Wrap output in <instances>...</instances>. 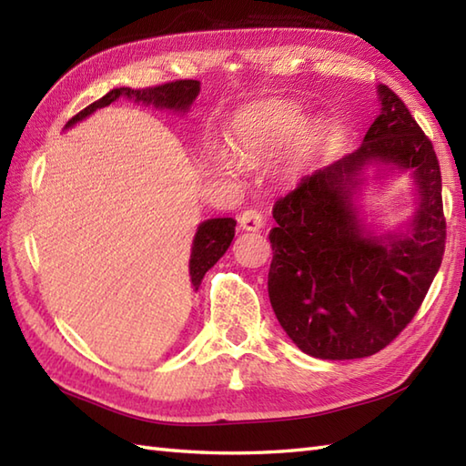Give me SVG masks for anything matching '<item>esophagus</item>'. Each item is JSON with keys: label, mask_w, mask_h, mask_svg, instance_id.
I'll return each instance as SVG.
<instances>
[{"label": "esophagus", "mask_w": 466, "mask_h": 466, "mask_svg": "<svg viewBox=\"0 0 466 466\" xmlns=\"http://www.w3.org/2000/svg\"><path fill=\"white\" fill-rule=\"evenodd\" d=\"M238 224H240L242 230L258 232L260 228L266 224V220H264V214L260 210H244L238 216Z\"/></svg>", "instance_id": "obj_1"}]
</instances>
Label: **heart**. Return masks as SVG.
I'll return each mask as SVG.
<instances>
[{"mask_svg":"<svg viewBox=\"0 0 466 466\" xmlns=\"http://www.w3.org/2000/svg\"><path fill=\"white\" fill-rule=\"evenodd\" d=\"M302 124V112L299 106L290 102H266L246 110L234 124L232 146L246 160H260L280 150L284 144L292 140ZM324 137L322 126L306 127L300 136L299 154L294 157V166H300ZM214 162L220 167H232L224 154H214Z\"/></svg>","mask_w":466,"mask_h":466,"instance_id":"heart-1","label":"heart"}]
</instances>
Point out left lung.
Listing matches in <instances>:
<instances>
[{"instance_id": "8db88e82", "label": "left lung", "mask_w": 466, "mask_h": 466, "mask_svg": "<svg viewBox=\"0 0 466 466\" xmlns=\"http://www.w3.org/2000/svg\"><path fill=\"white\" fill-rule=\"evenodd\" d=\"M380 116L359 150L304 176L272 208L268 296L292 342L324 360L364 359L407 329L437 276L447 222L441 166L409 107L379 86ZM374 161L410 171L420 206L404 237L361 230L351 198Z\"/></svg>"}]
</instances>
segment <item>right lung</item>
I'll use <instances>...</instances> for the list:
<instances>
[{
	"instance_id": "right-lung-1",
	"label": "right lung",
	"mask_w": 466,
	"mask_h": 466,
	"mask_svg": "<svg viewBox=\"0 0 466 466\" xmlns=\"http://www.w3.org/2000/svg\"><path fill=\"white\" fill-rule=\"evenodd\" d=\"M200 94V82L198 80H176L154 87H142V90H132V87H116V90L107 92L100 100L90 104L80 114H76L72 120L66 124V127H72L74 124L82 122L84 117L94 114L97 107H106L117 97H127V100L152 104L156 107H166V110L174 112H186L192 106L196 96ZM236 232V220L234 218H212L198 226V232L194 236L192 254H190V279L192 284L200 286L204 274L212 268V266L222 258L228 246L232 244Z\"/></svg>"
}]
</instances>
